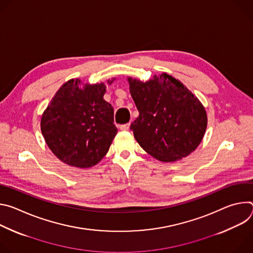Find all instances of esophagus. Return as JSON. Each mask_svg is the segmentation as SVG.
Instances as JSON below:
<instances>
[{
	"instance_id": "esophagus-1",
	"label": "esophagus",
	"mask_w": 253,
	"mask_h": 253,
	"mask_svg": "<svg viewBox=\"0 0 253 253\" xmlns=\"http://www.w3.org/2000/svg\"><path fill=\"white\" fill-rule=\"evenodd\" d=\"M130 128V123H127V124H123V125H120V129L123 130V131H126Z\"/></svg>"
}]
</instances>
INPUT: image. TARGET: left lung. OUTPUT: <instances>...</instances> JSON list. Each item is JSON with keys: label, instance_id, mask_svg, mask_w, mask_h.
Segmentation results:
<instances>
[{"label": "left lung", "instance_id": "8db88e82", "mask_svg": "<svg viewBox=\"0 0 253 253\" xmlns=\"http://www.w3.org/2000/svg\"><path fill=\"white\" fill-rule=\"evenodd\" d=\"M128 82L139 112L130 129L139 145L162 162L193 152L207 126L205 108L198 98L166 73L145 83L131 77Z\"/></svg>", "mask_w": 253, "mask_h": 253}]
</instances>
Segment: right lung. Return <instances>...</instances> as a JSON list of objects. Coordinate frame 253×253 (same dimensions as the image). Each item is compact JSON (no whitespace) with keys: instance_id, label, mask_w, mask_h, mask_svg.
<instances>
[{"instance_id":"1","label":"right lung","mask_w":253,"mask_h":253,"mask_svg":"<svg viewBox=\"0 0 253 253\" xmlns=\"http://www.w3.org/2000/svg\"><path fill=\"white\" fill-rule=\"evenodd\" d=\"M105 92L104 83L81 87L80 79H72L52 98L41 118V131L48 147L62 162L89 168L109 150L118 130L113 107L103 98Z\"/></svg>"}]
</instances>
